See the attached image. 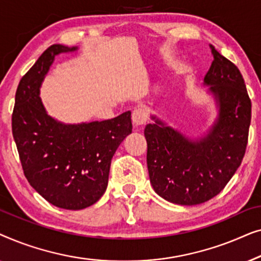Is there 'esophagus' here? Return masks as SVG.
<instances>
[{"label": "esophagus", "mask_w": 261, "mask_h": 261, "mask_svg": "<svg viewBox=\"0 0 261 261\" xmlns=\"http://www.w3.org/2000/svg\"><path fill=\"white\" fill-rule=\"evenodd\" d=\"M132 121H133V124L135 127L144 126L146 121H147V114L142 109H135L133 114H132Z\"/></svg>", "instance_id": "34e87169"}]
</instances>
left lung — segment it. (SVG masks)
I'll return each mask as SVG.
<instances>
[{
  "label": "left lung",
  "instance_id": "1",
  "mask_svg": "<svg viewBox=\"0 0 261 261\" xmlns=\"http://www.w3.org/2000/svg\"><path fill=\"white\" fill-rule=\"evenodd\" d=\"M214 60L203 85L217 116L202 137L191 139L151 115L145 127L149 180L174 204L204 203L226 187L244 159L251 124V99L237 66L210 45Z\"/></svg>",
  "mask_w": 261,
  "mask_h": 261
}]
</instances>
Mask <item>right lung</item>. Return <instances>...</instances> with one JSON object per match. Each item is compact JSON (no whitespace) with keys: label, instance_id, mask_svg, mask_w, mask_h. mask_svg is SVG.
Here are the masks:
<instances>
[{"label":"right lung","instance_id":"add662e5","mask_svg":"<svg viewBox=\"0 0 261 261\" xmlns=\"http://www.w3.org/2000/svg\"><path fill=\"white\" fill-rule=\"evenodd\" d=\"M76 46L52 45L21 78L12 116L13 137L28 183L58 208L80 210L102 197L113 155L132 133L130 112L112 120L63 123L49 116L40 88L56 56Z\"/></svg>","mask_w":261,"mask_h":261}]
</instances>
